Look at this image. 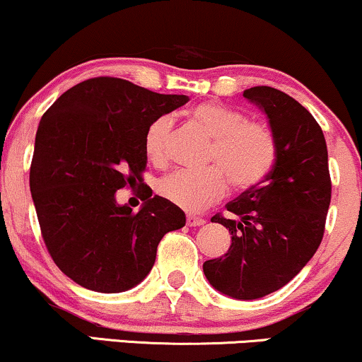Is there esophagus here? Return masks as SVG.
Segmentation results:
<instances>
[{
  "instance_id": "esophagus-1",
  "label": "esophagus",
  "mask_w": 362,
  "mask_h": 362,
  "mask_svg": "<svg viewBox=\"0 0 362 362\" xmlns=\"http://www.w3.org/2000/svg\"><path fill=\"white\" fill-rule=\"evenodd\" d=\"M185 223H187V226H190V228H195V226L206 224V219H202V217H197V216L189 214V216L185 217Z\"/></svg>"
}]
</instances>
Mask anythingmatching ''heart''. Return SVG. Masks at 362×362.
Listing matches in <instances>:
<instances>
[{
	"label": "heart",
	"mask_w": 362,
	"mask_h": 362,
	"mask_svg": "<svg viewBox=\"0 0 362 362\" xmlns=\"http://www.w3.org/2000/svg\"><path fill=\"white\" fill-rule=\"evenodd\" d=\"M199 126L211 134L206 170H177L163 177L158 192L173 206L197 212L221 200L228 192V178L238 189H251L272 173L278 146L273 129L261 121H250L245 111L219 103H204L190 111ZM175 119L155 117L145 132L146 156L155 165L168 160Z\"/></svg>",
	"instance_id": "obj_1"
}]
</instances>
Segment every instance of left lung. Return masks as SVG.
<instances>
[{"label": "left lung", "mask_w": 362, "mask_h": 362, "mask_svg": "<svg viewBox=\"0 0 362 362\" xmlns=\"http://www.w3.org/2000/svg\"><path fill=\"white\" fill-rule=\"evenodd\" d=\"M267 112L278 155L272 173L212 217L233 234L228 252L204 263L209 283L233 298L255 300L295 278L320 246L332 182L319 123L288 94L256 86L243 93Z\"/></svg>", "instance_id": "obj_1"}]
</instances>
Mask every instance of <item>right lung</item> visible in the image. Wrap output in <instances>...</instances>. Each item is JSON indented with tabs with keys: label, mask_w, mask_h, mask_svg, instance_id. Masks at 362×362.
Masks as SVG:
<instances>
[{
	"label": "right lung",
	"mask_w": 362,
	"mask_h": 362,
	"mask_svg": "<svg viewBox=\"0 0 362 362\" xmlns=\"http://www.w3.org/2000/svg\"><path fill=\"white\" fill-rule=\"evenodd\" d=\"M187 101L106 76L65 90L42 116L30 190L47 251L77 285L133 288L153 268L165 234L185 226L184 212L150 187L138 212L117 206L115 194L143 184L148 124Z\"/></svg>",
	"instance_id": "right-lung-1"
}]
</instances>
